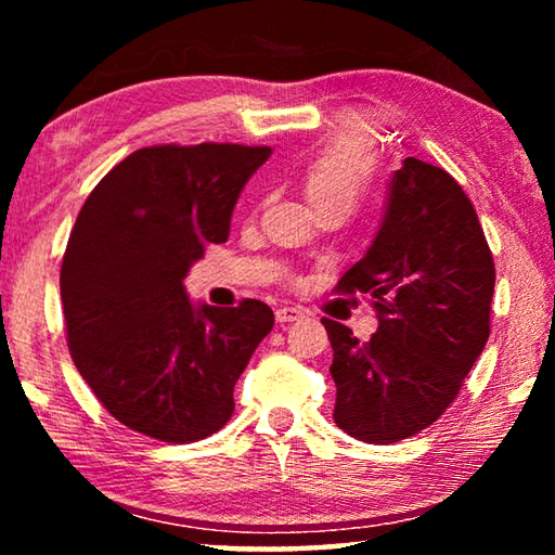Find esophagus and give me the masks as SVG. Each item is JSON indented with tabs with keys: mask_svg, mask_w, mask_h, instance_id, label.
Wrapping results in <instances>:
<instances>
[{
	"mask_svg": "<svg viewBox=\"0 0 555 555\" xmlns=\"http://www.w3.org/2000/svg\"><path fill=\"white\" fill-rule=\"evenodd\" d=\"M306 313L300 311V308H296V306H284V308H279L276 311V323L279 325H288V323H296V321H300V318H304Z\"/></svg>",
	"mask_w": 555,
	"mask_h": 555,
	"instance_id": "esophagus-1",
	"label": "esophagus"
}]
</instances>
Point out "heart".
<instances>
[{
    "label": "heart",
    "mask_w": 555,
    "mask_h": 555,
    "mask_svg": "<svg viewBox=\"0 0 555 555\" xmlns=\"http://www.w3.org/2000/svg\"><path fill=\"white\" fill-rule=\"evenodd\" d=\"M374 166H377V152L367 127L354 119L345 121L306 164L300 173V188L313 210L343 208L352 212L362 193L367 191Z\"/></svg>",
    "instance_id": "heart-1"
}]
</instances>
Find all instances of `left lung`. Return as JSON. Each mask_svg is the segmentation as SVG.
I'll return each mask as SVG.
<instances>
[{
  "label": "left lung",
  "mask_w": 555,
  "mask_h": 555,
  "mask_svg": "<svg viewBox=\"0 0 555 555\" xmlns=\"http://www.w3.org/2000/svg\"><path fill=\"white\" fill-rule=\"evenodd\" d=\"M335 291L370 294L377 333L331 318L333 418L364 443H397L440 418L490 337L494 261L473 203L443 168L403 158L374 242Z\"/></svg>",
  "instance_id": "8db88e82"
}]
</instances>
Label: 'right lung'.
Here are the masks:
<instances>
[{
	"label": "right lung",
	"instance_id": "1",
	"mask_svg": "<svg viewBox=\"0 0 555 555\" xmlns=\"http://www.w3.org/2000/svg\"><path fill=\"white\" fill-rule=\"evenodd\" d=\"M269 146L139 149L95 185L75 220L61 298L75 367L112 416L166 443H193L234 411V384L274 313L193 304L183 279L228 240L244 183Z\"/></svg>",
	"mask_w": 555,
	"mask_h": 555
}]
</instances>
